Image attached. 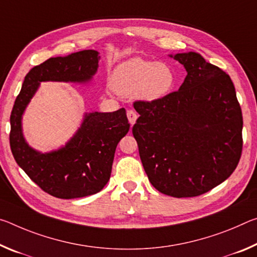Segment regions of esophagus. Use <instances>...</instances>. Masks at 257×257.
<instances>
[{
    "mask_svg": "<svg viewBox=\"0 0 257 257\" xmlns=\"http://www.w3.org/2000/svg\"><path fill=\"white\" fill-rule=\"evenodd\" d=\"M127 118H128L130 124L133 125L134 123H136V121H137V118H138L137 112H136V111H133V110H128V111H127Z\"/></svg>",
    "mask_w": 257,
    "mask_h": 257,
    "instance_id": "obj_1",
    "label": "esophagus"
}]
</instances>
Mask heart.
<instances>
[{
  "label": "heart",
  "mask_w": 257,
  "mask_h": 257,
  "mask_svg": "<svg viewBox=\"0 0 257 257\" xmlns=\"http://www.w3.org/2000/svg\"><path fill=\"white\" fill-rule=\"evenodd\" d=\"M175 79L174 69L166 62L134 57L116 67L110 85L118 94H134L144 101H157L173 90Z\"/></svg>",
  "instance_id": "1"
}]
</instances>
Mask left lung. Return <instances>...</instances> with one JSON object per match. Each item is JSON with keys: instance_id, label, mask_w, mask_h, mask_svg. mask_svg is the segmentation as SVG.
<instances>
[{"instance_id": "left-lung-1", "label": "left lung", "mask_w": 257, "mask_h": 257, "mask_svg": "<svg viewBox=\"0 0 257 257\" xmlns=\"http://www.w3.org/2000/svg\"><path fill=\"white\" fill-rule=\"evenodd\" d=\"M170 57L187 76L179 91L137 101L132 132L150 183L182 198L212 190L233 173L241 156L242 115L228 74L196 52Z\"/></svg>"}]
</instances>
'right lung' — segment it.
<instances>
[{"mask_svg":"<svg viewBox=\"0 0 257 257\" xmlns=\"http://www.w3.org/2000/svg\"><path fill=\"white\" fill-rule=\"evenodd\" d=\"M95 50L50 58L29 70L10 116V147L18 165L42 190L61 199L94 195L108 183L116 147L130 130L124 108L85 112L81 126L65 146L41 153L27 144L23 115L41 82L89 83L99 67Z\"/></svg>","mask_w":257,"mask_h":257,"instance_id":"add662e5","label":"right lung"}]
</instances>
